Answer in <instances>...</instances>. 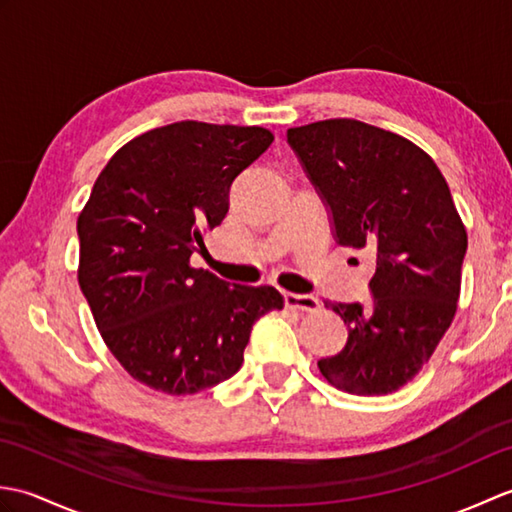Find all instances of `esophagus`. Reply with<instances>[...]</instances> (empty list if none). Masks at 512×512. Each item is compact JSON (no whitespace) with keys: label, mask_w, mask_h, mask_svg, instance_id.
Returning <instances> with one entry per match:
<instances>
[{"label":"esophagus","mask_w":512,"mask_h":512,"mask_svg":"<svg viewBox=\"0 0 512 512\" xmlns=\"http://www.w3.org/2000/svg\"><path fill=\"white\" fill-rule=\"evenodd\" d=\"M284 303H286V308L301 310V312H314V310H319V306H321L317 297L297 295V292H284Z\"/></svg>","instance_id":"1"}]
</instances>
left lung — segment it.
I'll return each mask as SVG.
<instances>
[{"label": "left lung", "instance_id": "obj_1", "mask_svg": "<svg viewBox=\"0 0 512 512\" xmlns=\"http://www.w3.org/2000/svg\"><path fill=\"white\" fill-rule=\"evenodd\" d=\"M286 136L330 206L339 244L376 259L372 301H325L347 343L321 358V374L347 394H391L429 363L458 310L466 228L449 184L427 151L354 118Z\"/></svg>", "mask_w": 512, "mask_h": 512}]
</instances>
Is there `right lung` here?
<instances>
[{
  "label": "right lung",
  "instance_id": "obj_1",
  "mask_svg": "<svg viewBox=\"0 0 512 512\" xmlns=\"http://www.w3.org/2000/svg\"><path fill=\"white\" fill-rule=\"evenodd\" d=\"M266 127L180 121L129 140L76 220L79 286L105 345L149 389L187 396L231 378L253 323L284 308L270 286L193 268L233 180L273 143Z\"/></svg>",
  "mask_w": 512,
  "mask_h": 512
}]
</instances>
